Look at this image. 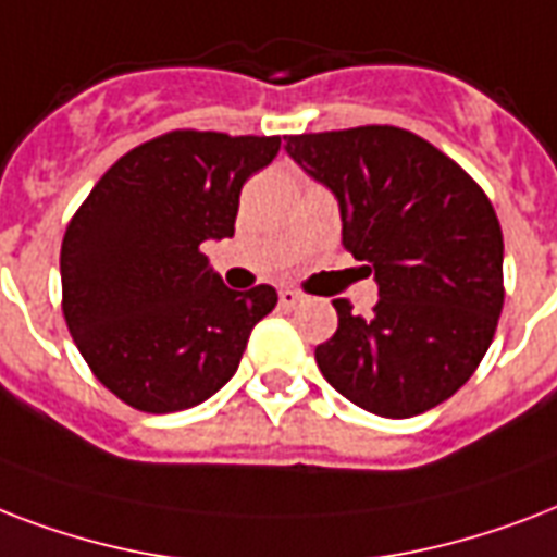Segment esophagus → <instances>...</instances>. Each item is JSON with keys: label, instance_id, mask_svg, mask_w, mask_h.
<instances>
[{"label": "esophagus", "instance_id": "esophagus-1", "mask_svg": "<svg viewBox=\"0 0 557 557\" xmlns=\"http://www.w3.org/2000/svg\"><path fill=\"white\" fill-rule=\"evenodd\" d=\"M301 301V293L299 290H290V287H284V290H278V305L282 308H296Z\"/></svg>", "mask_w": 557, "mask_h": 557}]
</instances>
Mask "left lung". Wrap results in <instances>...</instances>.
<instances>
[{
  "instance_id": "obj_1",
  "label": "left lung",
  "mask_w": 557,
  "mask_h": 557,
  "mask_svg": "<svg viewBox=\"0 0 557 557\" xmlns=\"http://www.w3.org/2000/svg\"><path fill=\"white\" fill-rule=\"evenodd\" d=\"M343 214V244L369 261V319L337 299V334L317 346L325 381L383 418H412L468 383L503 310V230L471 174L416 133L366 124L284 136Z\"/></svg>"
}]
</instances>
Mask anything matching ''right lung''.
Segmentation results:
<instances>
[{
    "instance_id": "add662e5",
    "label": "right lung",
    "mask_w": 557,
    "mask_h": 557,
    "mask_svg": "<svg viewBox=\"0 0 557 557\" xmlns=\"http://www.w3.org/2000/svg\"><path fill=\"white\" fill-rule=\"evenodd\" d=\"M278 136L171 131L95 183L60 247L63 317L98 381L141 412L197 407L238 372L275 290H230L200 252L235 235L240 188Z\"/></svg>"
}]
</instances>
